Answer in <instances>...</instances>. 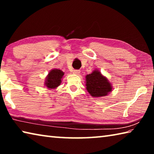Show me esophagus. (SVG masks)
Returning a JSON list of instances; mask_svg holds the SVG:
<instances>
[{"mask_svg":"<svg viewBox=\"0 0 154 154\" xmlns=\"http://www.w3.org/2000/svg\"><path fill=\"white\" fill-rule=\"evenodd\" d=\"M80 71L79 70H74L73 71V73H75V74H76V75H79V73H80Z\"/></svg>","mask_w":154,"mask_h":154,"instance_id":"1","label":"esophagus"}]
</instances>
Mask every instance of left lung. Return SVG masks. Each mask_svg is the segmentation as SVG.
<instances>
[{"instance_id":"left-lung-1","label":"left lung","mask_w":154,"mask_h":154,"mask_svg":"<svg viewBox=\"0 0 154 154\" xmlns=\"http://www.w3.org/2000/svg\"><path fill=\"white\" fill-rule=\"evenodd\" d=\"M85 82L88 92L93 97H102L108 95L112 91V85L107 78L97 70L86 75Z\"/></svg>"}]
</instances>
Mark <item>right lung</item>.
I'll list each match as a JSON object with an SVG mask.
<instances>
[{"label": "right lung", "instance_id": "1", "mask_svg": "<svg viewBox=\"0 0 154 154\" xmlns=\"http://www.w3.org/2000/svg\"><path fill=\"white\" fill-rule=\"evenodd\" d=\"M64 72L60 69H52L46 77L45 86L48 89H55L61 84Z\"/></svg>", "mask_w": 154, "mask_h": 154}]
</instances>
